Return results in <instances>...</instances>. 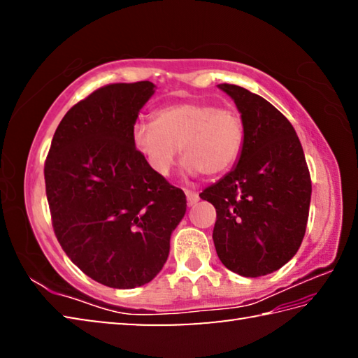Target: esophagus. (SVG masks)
<instances>
[{
  "instance_id": "obj_1",
  "label": "esophagus",
  "mask_w": 358,
  "mask_h": 358,
  "mask_svg": "<svg viewBox=\"0 0 358 358\" xmlns=\"http://www.w3.org/2000/svg\"><path fill=\"white\" fill-rule=\"evenodd\" d=\"M186 201H187V205L192 207V205H196L199 202V194L194 191H186Z\"/></svg>"
}]
</instances>
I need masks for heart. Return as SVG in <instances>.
Returning a JSON list of instances; mask_svg holds the SVG:
<instances>
[{
	"label": "heart",
	"mask_w": 358,
	"mask_h": 358,
	"mask_svg": "<svg viewBox=\"0 0 358 358\" xmlns=\"http://www.w3.org/2000/svg\"><path fill=\"white\" fill-rule=\"evenodd\" d=\"M132 145L147 166L167 177L180 155L185 171L220 177L235 166L245 147V120L234 107L185 101L157 108L153 121H138Z\"/></svg>",
	"instance_id": "1"
}]
</instances>
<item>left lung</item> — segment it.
Here are the masks:
<instances>
[{"instance_id":"8db88e82","label":"left lung","mask_w":358,"mask_h":358,"mask_svg":"<svg viewBox=\"0 0 358 358\" xmlns=\"http://www.w3.org/2000/svg\"><path fill=\"white\" fill-rule=\"evenodd\" d=\"M245 120L238 164L201 192L215 205V248L230 271L248 278L273 273L292 259L305 237L311 177L289 120L259 94L217 85Z\"/></svg>"}]
</instances>
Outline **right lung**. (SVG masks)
<instances>
[{
    "label": "right lung",
    "instance_id": "right-lung-1",
    "mask_svg": "<svg viewBox=\"0 0 358 358\" xmlns=\"http://www.w3.org/2000/svg\"><path fill=\"white\" fill-rule=\"evenodd\" d=\"M155 85L110 83L58 124L44 177L59 245L85 275L132 289L159 273L186 196L147 166L131 131Z\"/></svg>",
    "mask_w": 358,
    "mask_h": 358
}]
</instances>
